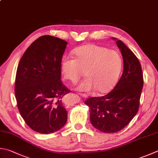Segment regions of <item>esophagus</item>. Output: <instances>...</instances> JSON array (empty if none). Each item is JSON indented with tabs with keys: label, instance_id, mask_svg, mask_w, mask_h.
Instances as JSON below:
<instances>
[{
	"label": "esophagus",
	"instance_id": "esophagus-1",
	"mask_svg": "<svg viewBox=\"0 0 158 158\" xmlns=\"http://www.w3.org/2000/svg\"><path fill=\"white\" fill-rule=\"evenodd\" d=\"M79 95H80V96H81L82 97H83V98H87V95H86V94H79Z\"/></svg>",
	"mask_w": 158,
	"mask_h": 158
}]
</instances>
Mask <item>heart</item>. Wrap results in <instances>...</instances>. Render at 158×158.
<instances>
[{
  "label": "heart",
  "instance_id": "obj_1",
  "mask_svg": "<svg viewBox=\"0 0 158 158\" xmlns=\"http://www.w3.org/2000/svg\"><path fill=\"white\" fill-rule=\"evenodd\" d=\"M75 59L65 57L60 63V70L64 79L76 83L85 71L86 79L77 89L91 92L96 89L104 94L111 89L120 76L123 59L118 52L93 44L79 47L73 52Z\"/></svg>",
  "mask_w": 158,
  "mask_h": 158
}]
</instances>
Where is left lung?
Returning <instances> with one entry per match:
<instances>
[{
  "instance_id": "obj_1",
  "label": "left lung",
  "mask_w": 158,
  "mask_h": 158,
  "mask_svg": "<svg viewBox=\"0 0 158 158\" xmlns=\"http://www.w3.org/2000/svg\"><path fill=\"white\" fill-rule=\"evenodd\" d=\"M113 39L116 40L123 56V75L114 89L106 96L92 97L85 101L89 107L92 125L109 133L123 129L136 115L144 83L138 58L121 40Z\"/></svg>"
}]
</instances>
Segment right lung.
Segmentation results:
<instances>
[{
    "label": "right lung",
    "instance_id": "right-lung-1",
    "mask_svg": "<svg viewBox=\"0 0 158 158\" xmlns=\"http://www.w3.org/2000/svg\"><path fill=\"white\" fill-rule=\"evenodd\" d=\"M67 42L45 35L33 42L17 68L15 96L26 124L35 132L49 134L67 123L62 98L70 90L60 80V63Z\"/></svg>",
    "mask_w": 158,
    "mask_h": 158
}]
</instances>
